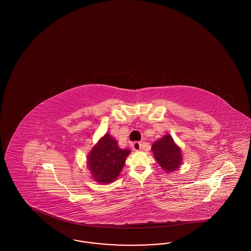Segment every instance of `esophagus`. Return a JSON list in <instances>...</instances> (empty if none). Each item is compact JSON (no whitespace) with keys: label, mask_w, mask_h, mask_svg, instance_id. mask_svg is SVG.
<instances>
[{"label":"esophagus","mask_w":251,"mask_h":251,"mask_svg":"<svg viewBox=\"0 0 251 251\" xmlns=\"http://www.w3.org/2000/svg\"><path fill=\"white\" fill-rule=\"evenodd\" d=\"M131 147H132V149H133L135 151H140V150H141L142 145H141L140 142H134V143L131 145Z\"/></svg>","instance_id":"1"}]
</instances>
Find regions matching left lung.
Segmentation results:
<instances>
[{
  "mask_svg": "<svg viewBox=\"0 0 251 251\" xmlns=\"http://www.w3.org/2000/svg\"><path fill=\"white\" fill-rule=\"evenodd\" d=\"M151 149L156 162L166 172L176 171L180 167L182 162L180 149L169 133L157 140Z\"/></svg>",
  "mask_w": 251,
  "mask_h": 251,
  "instance_id": "obj_1",
  "label": "left lung"
}]
</instances>
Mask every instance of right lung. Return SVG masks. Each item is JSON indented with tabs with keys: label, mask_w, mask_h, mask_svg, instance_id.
<instances>
[{
	"label": "right lung",
	"mask_w": 251,
	"mask_h": 251,
	"mask_svg": "<svg viewBox=\"0 0 251 251\" xmlns=\"http://www.w3.org/2000/svg\"><path fill=\"white\" fill-rule=\"evenodd\" d=\"M128 149H120L118 142L105 133L87 155V167L94 180L110 183L117 179L130 154Z\"/></svg>",
	"instance_id": "right-lung-1"
}]
</instances>
